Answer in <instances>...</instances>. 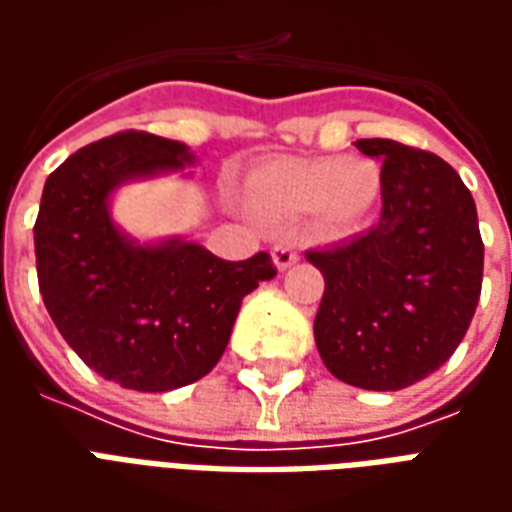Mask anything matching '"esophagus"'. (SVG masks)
<instances>
[{"instance_id": "34e87169", "label": "esophagus", "mask_w": 512, "mask_h": 512, "mask_svg": "<svg viewBox=\"0 0 512 512\" xmlns=\"http://www.w3.org/2000/svg\"><path fill=\"white\" fill-rule=\"evenodd\" d=\"M271 257H274V266L279 268V271H285V268L296 266L299 263V252L293 249L290 244H277L274 249H271Z\"/></svg>"}]
</instances>
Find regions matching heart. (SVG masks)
I'll use <instances>...</instances> for the list:
<instances>
[{"instance_id": "b5f03b06", "label": "heart", "mask_w": 512, "mask_h": 512, "mask_svg": "<svg viewBox=\"0 0 512 512\" xmlns=\"http://www.w3.org/2000/svg\"><path fill=\"white\" fill-rule=\"evenodd\" d=\"M381 197V169L359 156L277 158L244 183V200L260 222L288 227L315 213L329 233L362 227Z\"/></svg>"}]
</instances>
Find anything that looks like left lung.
<instances>
[{"instance_id": "left-lung-1", "label": "left lung", "mask_w": 512, "mask_h": 512, "mask_svg": "<svg viewBox=\"0 0 512 512\" xmlns=\"http://www.w3.org/2000/svg\"><path fill=\"white\" fill-rule=\"evenodd\" d=\"M381 161V219L343 244L307 252L323 274L315 345L334 378L397 392L439 370L480 301L483 238L461 175L428 150L354 142Z\"/></svg>"}]
</instances>
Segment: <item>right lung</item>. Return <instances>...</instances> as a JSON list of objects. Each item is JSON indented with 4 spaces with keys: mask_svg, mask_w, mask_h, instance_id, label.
Masks as SVG:
<instances>
[{
    "mask_svg": "<svg viewBox=\"0 0 512 512\" xmlns=\"http://www.w3.org/2000/svg\"><path fill=\"white\" fill-rule=\"evenodd\" d=\"M189 164L183 142L123 131L76 150L43 186L35 222L43 304L84 365L123 389L169 392L208 376L246 293L277 277L266 252L230 263L197 241L142 244L117 227L109 205L123 183Z\"/></svg>",
    "mask_w": 512,
    "mask_h": 512,
    "instance_id": "obj_1",
    "label": "right lung"
}]
</instances>
